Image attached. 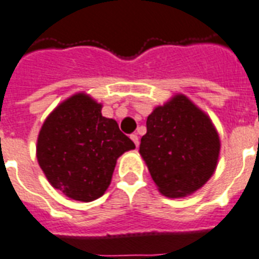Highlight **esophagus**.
<instances>
[{
    "label": "esophagus",
    "instance_id": "esophagus-1",
    "mask_svg": "<svg viewBox=\"0 0 259 259\" xmlns=\"http://www.w3.org/2000/svg\"><path fill=\"white\" fill-rule=\"evenodd\" d=\"M130 138H132V141L134 142V145H136L137 148H138V146H140V140H138V136H137V134H132V136H130Z\"/></svg>",
    "mask_w": 259,
    "mask_h": 259
}]
</instances>
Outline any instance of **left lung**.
Listing matches in <instances>:
<instances>
[{"instance_id":"obj_1","label":"left lung","mask_w":259,"mask_h":259,"mask_svg":"<svg viewBox=\"0 0 259 259\" xmlns=\"http://www.w3.org/2000/svg\"><path fill=\"white\" fill-rule=\"evenodd\" d=\"M141 138L140 153L159 191L185 197L213 176L220 138L210 118L180 94L153 110Z\"/></svg>"}]
</instances>
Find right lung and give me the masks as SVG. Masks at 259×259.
Returning a JSON list of instances; mask_svg holds the SVG:
<instances>
[{"mask_svg": "<svg viewBox=\"0 0 259 259\" xmlns=\"http://www.w3.org/2000/svg\"><path fill=\"white\" fill-rule=\"evenodd\" d=\"M101 106L75 94L46 118L37 142V159L46 178L66 197L90 202L109 188L119 155L136 145L105 118Z\"/></svg>", "mask_w": 259, "mask_h": 259, "instance_id": "obj_1", "label": "right lung"}]
</instances>
